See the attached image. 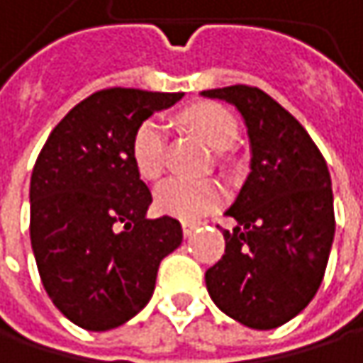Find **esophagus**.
<instances>
[{
  "mask_svg": "<svg viewBox=\"0 0 363 363\" xmlns=\"http://www.w3.org/2000/svg\"><path fill=\"white\" fill-rule=\"evenodd\" d=\"M193 231H195V225H193V223H182V235H184V238H191Z\"/></svg>",
  "mask_w": 363,
  "mask_h": 363,
  "instance_id": "esophagus-1",
  "label": "esophagus"
}]
</instances>
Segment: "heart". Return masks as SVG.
<instances>
[{
	"mask_svg": "<svg viewBox=\"0 0 363 363\" xmlns=\"http://www.w3.org/2000/svg\"><path fill=\"white\" fill-rule=\"evenodd\" d=\"M184 125L216 151L229 149L238 138L233 115L218 105H195L184 111ZM166 128L157 117L143 121L132 136V164L145 181H155L164 172ZM223 199V186L214 181L170 179L155 189V208L162 214L193 223L212 212Z\"/></svg>",
	"mask_w": 363,
	"mask_h": 363,
	"instance_id": "obj_1",
	"label": "heart"
}]
</instances>
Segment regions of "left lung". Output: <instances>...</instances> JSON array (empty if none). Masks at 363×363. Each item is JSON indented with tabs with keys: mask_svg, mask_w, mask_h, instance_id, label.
<instances>
[{
	"mask_svg": "<svg viewBox=\"0 0 363 363\" xmlns=\"http://www.w3.org/2000/svg\"><path fill=\"white\" fill-rule=\"evenodd\" d=\"M240 111L250 138V174L225 212V254L206 271L214 305L235 322L271 330L315 296L334 240V197L326 160L307 130L250 86L203 90Z\"/></svg>",
	"mask_w": 363,
	"mask_h": 363,
	"instance_id": "obj_1",
	"label": "left lung"
}]
</instances>
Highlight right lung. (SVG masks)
Listing matches in <instances>:
<instances>
[{
  "instance_id": "1",
  "label": "right lung",
  "mask_w": 363,
  "mask_h": 363,
  "mask_svg": "<svg viewBox=\"0 0 363 363\" xmlns=\"http://www.w3.org/2000/svg\"><path fill=\"white\" fill-rule=\"evenodd\" d=\"M182 92L109 88L69 111L31 174V246L41 284L75 326L105 332L151 301L160 262L182 242L172 216L147 218L151 191L132 136Z\"/></svg>"
}]
</instances>
